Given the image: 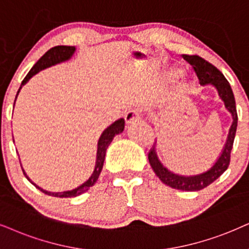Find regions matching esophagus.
I'll list each match as a JSON object with an SVG mask.
<instances>
[{
  "mask_svg": "<svg viewBox=\"0 0 249 249\" xmlns=\"http://www.w3.org/2000/svg\"><path fill=\"white\" fill-rule=\"evenodd\" d=\"M140 119V111L139 110H130L125 114V122L126 125H133Z\"/></svg>",
  "mask_w": 249,
  "mask_h": 249,
  "instance_id": "obj_1",
  "label": "esophagus"
}]
</instances>
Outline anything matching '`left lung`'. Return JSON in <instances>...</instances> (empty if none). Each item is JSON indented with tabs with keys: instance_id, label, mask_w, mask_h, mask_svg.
Wrapping results in <instances>:
<instances>
[{
	"instance_id": "8db88e82",
	"label": "left lung",
	"mask_w": 249,
	"mask_h": 249,
	"mask_svg": "<svg viewBox=\"0 0 249 249\" xmlns=\"http://www.w3.org/2000/svg\"><path fill=\"white\" fill-rule=\"evenodd\" d=\"M184 59L190 63L197 75L200 85L206 86V85H212L217 89L221 100L224 102V106L232 116V125L229 130V135L226 142L223 147L221 155L218 156L212 168L207 171L199 175L193 176H181L175 172H171L162 164L161 161L157 156L155 146L150 148L148 153V160H149L150 166H152L154 172L157 177L160 178L163 184L175 188V190L195 192L203 190L204 187L209 186L212 182L216 180L217 178L221 177L224 171L228 169L230 164V159H231V150L233 147V141L235 137V131H237L238 125V115L237 108H235V100L232 88L230 86L229 81L226 80L224 74L213 67L212 63L197 55H182Z\"/></svg>"
}]
</instances>
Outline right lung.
Listing matches in <instances>:
<instances>
[{
	"label": "right lung",
	"mask_w": 249,
	"mask_h": 249,
	"mask_svg": "<svg viewBox=\"0 0 249 249\" xmlns=\"http://www.w3.org/2000/svg\"><path fill=\"white\" fill-rule=\"evenodd\" d=\"M74 52H75V48H74V47H72V46H56V47H54V48L49 49L48 52H47L46 54L43 55L42 57H41L39 61L36 63V64H34V67L31 69L26 77L24 78V80L21 81V85H20L19 89H18L17 95H18V93H19V90L21 89V87H23L24 85L26 84L27 81L33 77L34 74H36L37 72L41 71V70H45V69H47V68L53 67V65H55V64H58V63L68 61V59H70L72 57V55L74 54ZM16 99H17V96H16ZM15 102H16V100H15ZM124 125H125L124 118H121V119H118V121H116L115 123H112L110 126L107 127L106 130L102 132L101 137H100L99 141H97L95 168H94V171H93L92 176L89 177V179L85 181L84 184H81L80 186L75 187L71 191L48 192V191L43 190V188H41L40 186H37L36 184H34V182L31 180L30 178H28V176L25 174L23 166H21L25 177H26L31 182H32V184L37 188V190H40L41 192H42V193H45L47 195H50V196L74 197V196H78V195L85 193V192L89 190V188L92 187L93 185L96 182L97 178H99V176L102 171L103 162H105V159H106L107 148H108L110 143H111V141H112V139H114L115 135L122 133V132L124 131Z\"/></svg>",
	"instance_id": "right-lung-1"
}]
</instances>
